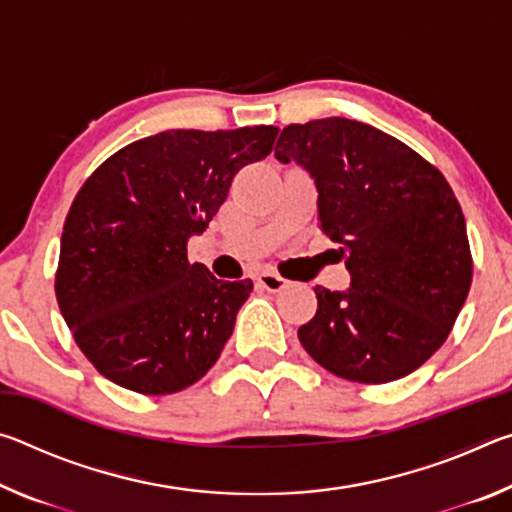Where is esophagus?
Listing matches in <instances>:
<instances>
[{
	"mask_svg": "<svg viewBox=\"0 0 512 512\" xmlns=\"http://www.w3.org/2000/svg\"><path fill=\"white\" fill-rule=\"evenodd\" d=\"M257 284L262 289H266V291H271V293H277V291H282V289H287V280H284L282 275H277V273H273V271H262L257 275Z\"/></svg>",
	"mask_w": 512,
	"mask_h": 512,
	"instance_id": "esophagus-1",
	"label": "esophagus"
}]
</instances>
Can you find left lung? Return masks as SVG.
I'll return each instance as SVG.
<instances>
[{
  "label": "left lung",
  "mask_w": 512,
  "mask_h": 512,
  "mask_svg": "<svg viewBox=\"0 0 512 512\" xmlns=\"http://www.w3.org/2000/svg\"><path fill=\"white\" fill-rule=\"evenodd\" d=\"M318 189V221L341 244L348 291L316 287L298 339L336 377L386 384L418 370L452 332L472 284L452 187L404 142L354 119L291 124L275 144Z\"/></svg>",
  "instance_id": "left-lung-1"
}]
</instances>
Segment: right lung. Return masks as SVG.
Returning a JSON list of instances; mask_svg holds the SVG:
<instances>
[{
	"label": "right lung",
	"instance_id": "add662e5",
	"mask_svg": "<svg viewBox=\"0 0 512 512\" xmlns=\"http://www.w3.org/2000/svg\"><path fill=\"white\" fill-rule=\"evenodd\" d=\"M275 126L164 131L119 149L85 180L65 219L60 314L103 377L169 395L210 370L253 282L189 262L237 171L273 151Z\"/></svg>",
	"mask_w": 512,
	"mask_h": 512
}]
</instances>
